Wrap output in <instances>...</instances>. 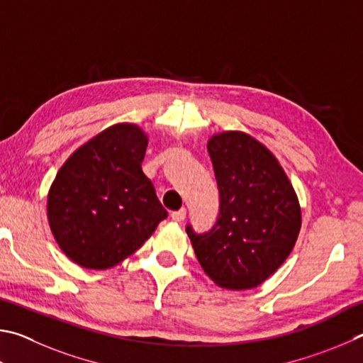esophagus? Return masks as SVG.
Listing matches in <instances>:
<instances>
[{
  "mask_svg": "<svg viewBox=\"0 0 363 363\" xmlns=\"http://www.w3.org/2000/svg\"><path fill=\"white\" fill-rule=\"evenodd\" d=\"M186 217V208H180V211H175L170 213V218L174 221H183Z\"/></svg>",
  "mask_w": 363,
  "mask_h": 363,
  "instance_id": "1",
  "label": "esophagus"
}]
</instances>
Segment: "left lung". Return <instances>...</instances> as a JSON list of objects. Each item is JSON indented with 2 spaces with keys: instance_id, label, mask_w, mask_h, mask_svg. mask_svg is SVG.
Instances as JSON below:
<instances>
[{
  "instance_id": "1",
  "label": "left lung",
  "mask_w": 363,
  "mask_h": 363,
  "mask_svg": "<svg viewBox=\"0 0 363 363\" xmlns=\"http://www.w3.org/2000/svg\"><path fill=\"white\" fill-rule=\"evenodd\" d=\"M220 194L206 233L186 225L202 269L223 289H253L274 274L296 242L301 211L294 186L269 150L244 132L207 145Z\"/></svg>"
}]
</instances>
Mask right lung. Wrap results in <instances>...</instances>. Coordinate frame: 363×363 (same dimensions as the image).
I'll return each instance as SVG.
<instances>
[{"label":"right lung","mask_w":363,"mask_h":363,"mask_svg":"<svg viewBox=\"0 0 363 363\" xmlns=\"http://www.w3.org/2000/svg\"><path fill=\"white\" fill-rule=\"evenodd\" d=\"M148 138L133 124L108 127L62 165L48 196V217L65 255L108 269L145 244L167 211L143 174Z\"/></svg>","instance_id":"1"}]
</instances>
